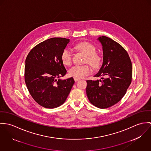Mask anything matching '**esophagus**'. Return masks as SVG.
I'll return each mask as SVG.
<instances>
[{
  "label": "esophagus",
  "instance_id": "34e87169",
  "mask_svg": "<svg viewBox=\"0 0 151 151\" xmlns=\"http://www.w3.org/2000/svg\"><path fill=\"white\" fill-rule=\"evenodd\" d=\"M73 79H74V81H75V82H77V81H79V80H80V79H79V78H76V77H74V78H73Z\"/></svg>",
  "mask_w": 151,
  "mask_h": 151
}]
</instances>
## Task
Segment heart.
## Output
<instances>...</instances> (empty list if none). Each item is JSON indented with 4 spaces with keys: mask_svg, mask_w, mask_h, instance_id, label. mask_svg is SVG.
<instances>
[{
    "mask_svg": "<svg viewBox=\"0 0 151 151\" xmlns=\"http://www.w3.org/2000/svg\"><path fill=\"white\" fill-rule=\"evenodd\" d=\"M75 48L86 55L84 63H88L94 68L100 66L101 58L96 53V48L91 43L88 42H83L78 43ZM61 60L65 65L69 66L72 61V53L69 48L64 49L61 54ZM91 72V68L88 65H74L69 69V74L73 77L82 78L89 75Z\"/></svg>",
    "mask_w": 151,
    "mask_h": 151,
    "instance_id": "obj_1",
    "label": "heart"
}]
</instances>
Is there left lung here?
Masks as SVG:
<instances>
[{"instance_id": "left-lung-1", "label": "left lung", "mask_w": 151, "mask_h": 151, "mask_svg": "<svg viewBox=\"0 0 151 151\" xmlns=\"http://www.w3.org/2000/svg\"><path fill=\"white\" fill-rule=\"evenodd\" d=\"M103 50V63L94 76L100 81L87 80L86 94L96 107L108 108L116 104L126 93L132 81V64L126 50L105 36L99 37Z\"/></svg>"}]
</instances>
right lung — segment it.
<instances>
[{"label":"right lung","instance_id":"obj_1","mask_svg":"<svg viewBox=\"0 0 151 151\" xmlns=\"http://www.w3.org/2000/svg\"><path fill=\"white\" fill-rule=\"evenodd\" d=\"M69 42L63 37L49 39L35 46L26 58L27 88L34 100L44 108H55L63 104L75 83L72 77L59 79L67 73L61 54Z\"/></svg>","mask_w":151,"mask_h":151}]
</instances>
